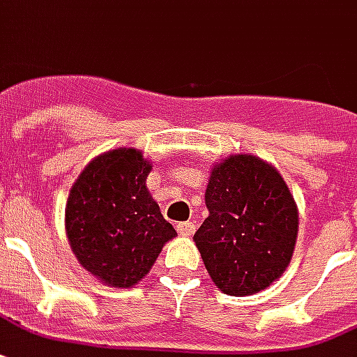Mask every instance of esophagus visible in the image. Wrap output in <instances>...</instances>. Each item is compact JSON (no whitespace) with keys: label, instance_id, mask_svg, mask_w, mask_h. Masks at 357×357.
<instances>
[{"label":"esophagus","instance_id":"esophagus-1","mask_svg":"<svg viewBox=\"0 0 357 357\" xmlns=\"http://www.w3.org/2000/svg\"><path fill=\"white\" fill-rule=\"evenodd\" d=\"M176 229H178L179 234H187V236H191L192 232H195V229H197V225H195L192 221H181V223L176 225Z\"/></svg>","mask_w":357,"mask_h":357}]
</instances>
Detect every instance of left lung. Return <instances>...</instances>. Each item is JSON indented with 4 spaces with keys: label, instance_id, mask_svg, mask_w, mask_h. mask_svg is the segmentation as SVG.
Here are the masks:
<instances>
[{
    "label": "left lung",
    "instance_id": "1",
    "mask_svg": "<svg viewBox=\"0 0 357 357\" xmlns=\"http://www.w3.org/2000/svg\"><path fill=\"white\" fill-rule=\"evenodd\" d=\"M210 215L195 242L215 286L253 295L278 280L291 261L299 215L276 168L252 155H232L212 170Z\"/></svg>",
    "mask_w": 357,
    "mask_h": 357
}]
</instances>
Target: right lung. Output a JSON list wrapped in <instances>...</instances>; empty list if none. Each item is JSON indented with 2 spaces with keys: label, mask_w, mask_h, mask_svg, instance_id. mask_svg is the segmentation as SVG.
<instances>
[{
  "label": "right lung",
  "mask_w": 357,
  "mask_h": 357,
  "mask_svg": "<svg viewBox=\"0 0 357 357\" xmlns=\"http://www.w3.org/2000/svg\"><path fill=\"white\" fill-rule=\"evenodd\" d=\"M151 165L136 149H113L81 172L66 206V231L79 263L113 287L149 273L176 229L145 187Z\"/></svg>",
  "instance_id": "right-lung-1"
}]
</instances>
